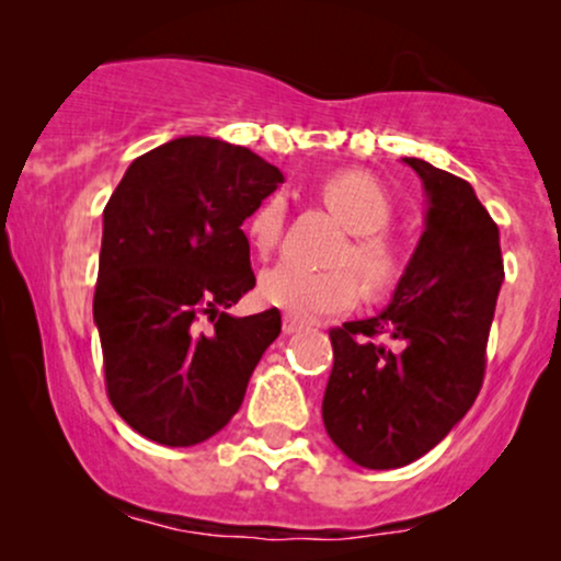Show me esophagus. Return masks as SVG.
Wrapping results in <instances>:
<instances>
[{"label": "esophagus", "mask_w": 561, "mask_h": 561, "mask_svg": "<svg viewBox=\"0 0 561 561\" xmlns=\"http://www.w3.org/2000/svg\"><path fill=\"white\" fill-rule=\"evenodd\" d=\"M302 327H306V324H302V321H300V319L289 317V313H287V317H285V319H282V330H285V334H295V332H300V330H302Z\"/></svg>", "instance_id": "esophagus-1"}]
</instances>
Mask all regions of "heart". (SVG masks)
<instances>
[{
	"label": "heart",
	"mask_w": 561,
	"mask_h": 561,
	"mask_svg": "<svg viewBox=\"0 0 561 561\" xmlns=\"http://www.w3.org/2000/svg\"><path fill=\"white\" fill-rule=\"evenodd\" d=\"M327 208L351 231L353 240L343 250V263L362 274L371 293H388L401 276L403 261L396 244L382 237L392 221V203L385 186L364 171H340L321 184ZM285 227V199H263L248 221V240L259 253H268L279 242ZM261 298L295 319H317L324 313L347 311L358 300L356 276L345 268L311 272L295 261H279L261 276Z\"/></svg>",
	"instance_id": "1"
}]
</instances>
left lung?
I'll return each mask as SVG.
<instances>
[{"instance_id":"8db88e82","label":"left lung","mask_w":561,"mask_h":561,"mask_svg":"<svg viewBox=\"0 0 561 561\" xmlns=\"http://www.w3.org/2000/svg\"><path fill=\"white\" fill-rule=\"evenodd\" d=\"M403 163L427 195L420 244L385 311L330 330L321 416L334 446L366 469L411 465L465 420L504 282L499 227L472 184L420 158Z\"/></svg>"}]
</instances>
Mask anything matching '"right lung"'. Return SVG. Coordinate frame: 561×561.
<instances>
[{
    "instance_id": "obj_1",
    "label": "right lung",
    "mask_w": 561,
    "mask_h": 561,
    "mask_svg": "<svg viewBox=\"0 0 561 561\" xmlns=\"http://www.w3.org/2000/svg\"><path fill=\"white\" fill-rule=\"evenodd\" d=\"M282 182L248 147L179 137L134 160L107 199L94 324L107 398L147 440L184 448L227 427L279 337L276 308H227L255 287L242 221Z\"/></svg>"
}]
</instances>
